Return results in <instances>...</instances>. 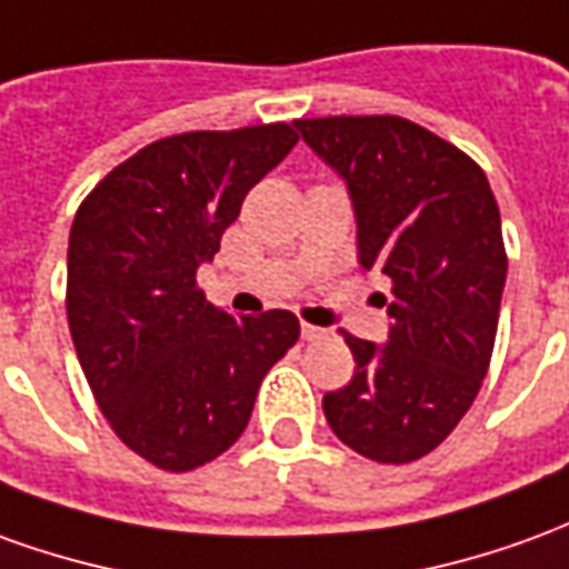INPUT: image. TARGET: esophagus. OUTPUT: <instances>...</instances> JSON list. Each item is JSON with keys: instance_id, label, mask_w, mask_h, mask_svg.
I'll return each instance as SVG.
<instances>
[{"instance_id": "1", "label": "esophagus", "mask_w": 569, "mask_h": 569, "mask_svg": "<svg viewBox=\"0 0 569 569\" xmlns=\"http://www.w3.org/2000/svg\"><path fill=\"white\" fill-rule=\"evenodd\" d=\"M326 329H320V326H311V323H301V339L305 341H313V339H323Z\"/></svg>"}]
</instances>
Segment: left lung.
<instances>
[{"label":"left lung","mask_w":569,"mask_h":569,"mask_svg":"<svg viewBox=\"0 0 569 569\" xmlns=\"http://www.w3.org/2000/svg\"><path fill=\"white\" fill-rule=\"evenodd\" d=\"M348 181L357 252L391 280L388 345L341 329L351 381L323 397L353 452L407 465L440 447L490 369L508 256L499 206L478 162L403 117L296 119Z\"/></svg>","instance_id":"obj_1"}]
</instances>
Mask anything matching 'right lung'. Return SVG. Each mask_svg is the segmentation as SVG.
<instances>
[{"mask_svg":"<svg viewBox=\"0 0 569 569\" xmlns=\"http://www.w3.org/2000/svg\"><path fill=\"white\" fill-rule=\"evenodd\" d=\"M296 141L289 122L169 134L79 202L67 249L79 367L113 435L162 471L233 447L261 379L298 341L292 311L230 317L197 286L246 193Z\"/></svg>","mask_w":569,"mask_h":569,"instance_id":"add662e5","label":"right lung"}]
</instances>
